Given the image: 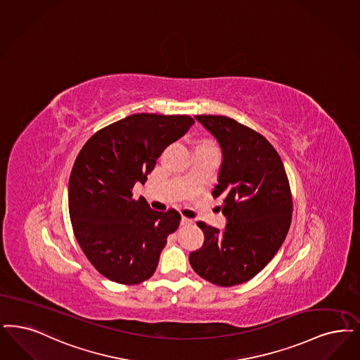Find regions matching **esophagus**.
I'll return each mask as SVG.
<instances>
[{
    "label": "esophagus",
    "mask_w": 360,
    "mask_h": 360,
    "mask_svg": "<svg viewBox=\"0 0 360 360\" xmlns=\"http://www.w3.org/2000/svg\"><path fill=\"white\" fill-rule=\"evenodd\" d=\"M193 224V219L191 218H187V217H182L181 218V225H191Z\"/></svg>",
    "instance_id": "1"
}]
</instances>
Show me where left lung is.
Instances as JSON below:
<instances>
[{
    "instance_id": "1",
    "label": "left lung",
    "mask_w": 360,
    "mask_h": 360,
    "mask_svg": "<svg viewBox=\"0 0 360 360\" xmlns=\"http://www.w3.org/2000/svg\"><path fill=\"white\" fill-rule=\"evenodd\" d=\"M195 119L222 150L213 195L224 198L228 222L224 231L197 222L205 241L188 261L202 278L233 287L261 272L284 243L293 210L290 187L280 155L257 131L228 116Z\"/></svg>"
}]
</instances>
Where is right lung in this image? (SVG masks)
I'll return each instance as SVG.
<instances>
[{
  "mask_svg": "<svg viewBox=\"0 0 360 360\" xmlns=\"http://www.w3.org/2000/svg\"><path fill=\"white\" fill-rule=\"evenodd\" d=\"M193 124L188 115L134 114L95 132L76 157L68 185L73 234L108 280L134 285L155 272L181 214L134 200L132 187L147 181L165 148Z\"/></svg>",
  "mask_w": 360,
  "mask_h": 360,
  "instance_id": "1",
  "label": "right lung"
}]
</instances>
